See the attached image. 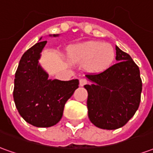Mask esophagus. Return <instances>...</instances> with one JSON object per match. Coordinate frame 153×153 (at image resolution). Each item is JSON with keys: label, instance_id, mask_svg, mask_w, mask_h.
Wrapping results in <instances>:
<instances>
[{"label": "esophagus", "instance_id": "34e87169", "mask_svg": "<svg viewBox=\"0 0 153 153\" xmlns=\"http://www.w3.org/2000/svg\"><path fill=\"white\" fill-rule=\"evenodd\" d=\"M88 81L86 79H80L79 85L80 86H83V85L87 84V83H88Z\"/></svg>", "mask_w": 153, "mask_h": 153}]
</instances>
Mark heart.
Instances as JSON below:
<instances>
[{
	"instance_id": "1",
	"label": "heart",
	"mask_w": 153,
	"mask_h": 153,
	"mask_svg": "<svg viewBox=\"0 0 153 153\" xmlns=\"http://www.w3.org/2000/svg\"><path fill=\"white\" fill-rule=\"evenodd\" d=\"M68 56L75 64H84L87 70L102 73L111 66L115 52L111 45L99 41H88L74 45L68 50Z\"/></svg>"
}]
</instances>
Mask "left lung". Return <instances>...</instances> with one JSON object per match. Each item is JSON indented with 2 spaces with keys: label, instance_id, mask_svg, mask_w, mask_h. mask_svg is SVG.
<instances>
[{
  "label": "left lung",
  "instance_id": "left-lung-1",
  "mask_svg": "<svg viewBox=\"0 0 153 153\" xmlns=\"http://www.w3.org/2000/svg\"><path fill=\"white\" fill-rule=\"evenodd\" d=\"M118 62L102 73L88 74L86 84L90 121L103 129L124 126L137 111L142 93L139 68L131 56L115 47Z\"/></svg>",
  "mask_w": 153,
  "mask_h": 153
}]
</instances>
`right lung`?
I'll use <instances>...</instances> for the list:
<instances>
[{"mask_svg":"<svg viewBox=\"0 0 153 153\" xmlns=\"http://www.w3.org/2000/svg\"><path fill=\"white\" fill-rule=\"evenodd\" d=\"M46 44L47 41L38 42L22 56L13 92L19 115L28 124L40 128L51 127L60 121L65 104L79 83L78 79H48V74L38 63Z\"/></svg>","mask_w":153,"mask_h":153,"instance_id":"1","label":"right lung"}]
</instances>
